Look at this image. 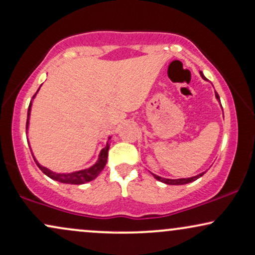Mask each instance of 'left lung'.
I'll return each mask as SVG.
<instances>
[{"instance_id":"left-lung-1","label":"left lung","mask_w":255,"mask_h":255,"mask_svg":"<svg viewBox=\"0 0 255 255\" xmlns=\"http://www.w3.org/2000/svg\"><path fill=\"white\" fill-rule=\"evenodd\" d=\"M200 75H201V78L204 79V80H206V78L204 77L203 72H200ZM215 95H216V98H217V101L219 102V103H221V99H219V96H218V93H217V92H215ZM204 174H205V172H201V174L197 175V176L188 177V178H177V180H171V178H164V177H160V176H158V175H154V174H152V175H153V177L156 178V180L160 181V182H163V183H166V184H172V186H178V184H186V183L193 182V181L198 180L199 177H201V176H203Z\"/></svg>"}]
</instances>
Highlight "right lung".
<instances>
[{"label":"right lung","mask_w":255,"mask_h":255,"mask_svg":"<svg viewBox=\"0 0 255 255\" xmlns=\"http://www.w3.org/2000/svg\"><path fill=\"white\" fill-rule=\"evenodd\" d=\"M40 89V87H39ZM38 89V91H39ZM37 91V92H38ZM36 92V95H37ZM36 95L32 97V99H34L36 97ZM31 107H32V101L30 102V107H28V110H27V122H26V134H27V129H28V125H30V115H31ZM111 136L108 137V140H110ZM109 141L107 142V146H105L104 148H102L101 153H99L98 156V160L92 166H90V168L87 169H84V170H79V171H74V172H68V174H58V172H55V171H51L50 169L45 168V166L40 165L39 163L37 162V159L34 158L33 153H32V156H33V159L34 162H36V164L38 165V168L42 170L44 174L46 175V176H49L52 180L55 181H58V182L61 183H68V184H83V183H86V182H90V181L95 180L96 177L98 176L99 174H101V171L103 170L105 164H107L108 162V151H109Z\"/></svg>","instance_id":"right-lung-1"}]
</instances>
